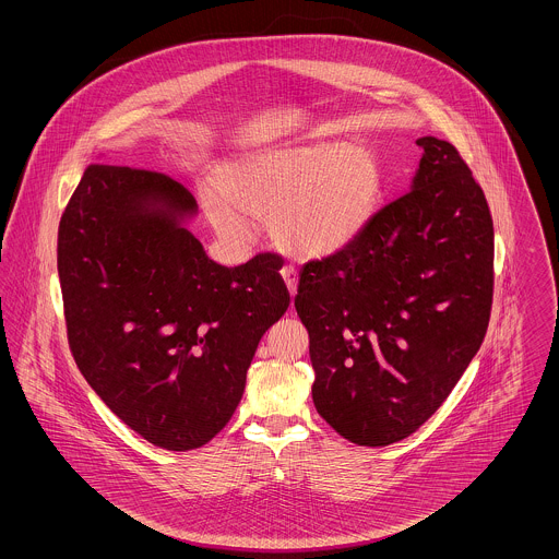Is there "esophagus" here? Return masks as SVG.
<instances>
[{"instance_id": "esophagus-1", "label": "esophagus", "mask_w": 559, "mask_h": 559, "mask_svg": "<svg viewBox=\"0 0 559 559\" xmlns=\"http://www.w3.org/2000/svg\"><path fill=\"white\" fill-rule=\"evenodd\" d=\"M281 276H283V281H285V285H287V289H289V295L293 297L295 289H297V272H295V267L283 266Z\"/></svg>"}]
</instances>
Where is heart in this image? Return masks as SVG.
<instances>
[{"label": "heart", "instance_id": "b5f03b06", "mask_svg": "<svg viewBox=\"0 0 559 559\" xmlns=\"http://www.w3.org/2000/svg\"><path fill=\"white\" fill-rule=\"evenodd\" d=\"M217 237L245 245L253 222L295 258H329L367 230L381 199V169L356 140H319L240 153L199 194Z\"/></svg>", "mask_w": 559, "mask_h": 559}]
</instances>
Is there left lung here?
Masks as SVG:
<instances>
[{
	"label": "left lung",
	"instance_id": "obj_1",
	"mask_svg": "<svg viewBox=\"0 0 559 559\" xmlns=\"http://www.w3.org/2000/svg\"><path fill=\"white\" fill-rule=\"evenodd\" d=\"M417 144L408 192L347 249L299 272L314 406L358 447H388L424 426L490 319L495 233L484 192L451 142Z\"/></svg>",
	"mask_w": 559,
	"mask_h": 559
}]
</instances>
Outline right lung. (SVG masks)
Wrapping results in <instances>:
<instances>
[{"instance_id":"obj_1","label":"right lung","mask_w":559,"mask_h":559,"mask_svg":"<svg viewBox=\"0 0 559 559\" xmlns=\"http://www.w3.org/2000/svg\"><path fill=\"white\" fill-rule=\"evenodd\" d=\"M197 201L144 169L90 165L58 228L69 344L90 388L151 444L192 451L237 411L247 369L289 308L281 260L215 264Z\"/></svg>"}]
</instances>
